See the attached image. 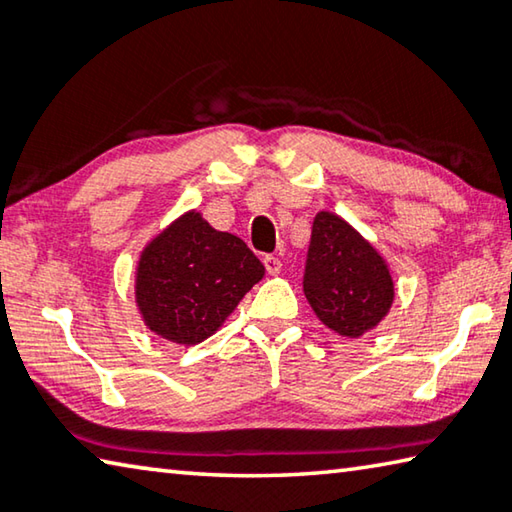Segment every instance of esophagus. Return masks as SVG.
I'll return each mask as SVG.
<instances>
[{"label": "esophagus", "instance_id": "1", "mask_svg": "<svg viewBox=\"0 0 512 512\" xmlns=\"http://www.w3.org/2000/svg\"><path fill=\"white\" fill-rule=\"evenodd\" d=\"M264 266H266V271L271 273V275H277V273L282 271L280 257H275V255H264Z\"/></svg>", "mask_w": 512, "mask_h": 512}]
</instances>
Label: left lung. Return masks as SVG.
I'll list each match as a JSON object with an SVG mask.
<instances>
[{
	"label": "left lung",
	"mask_w": 512,
	"mask_h": 512,
	"mask_svg": "<svg viewBox=\"0 0 512 512\" xmlns=\"http://www.w3.org/2000/svg\"><path fill=\"white\" fill-rule=\"evenodd\" d=\"M302 289L323 325L348 339L377 327L395 298L384 257L332 212H318L311 225Z\"/></svg>",
	"instance_id": "left-lung-1"
}]
</instances>
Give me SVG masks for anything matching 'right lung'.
Here are the masks:
<instances>
[{"instance_id":"right-lung-1","label":"right lung","mask_w":512,"mask_h":512,"mask_svg":"<svg viewBox=\"0 0 512 512\" xmlns=\"http://www.w3.org/2000/svg\"><path fill=\"white\" fill-rule=\"evenodd\" d=\"M262 277L264 264L244 241L187 212L142 250L135 300L151 332L196 345L223 325Z\"/></svg>"}]
</instances>
